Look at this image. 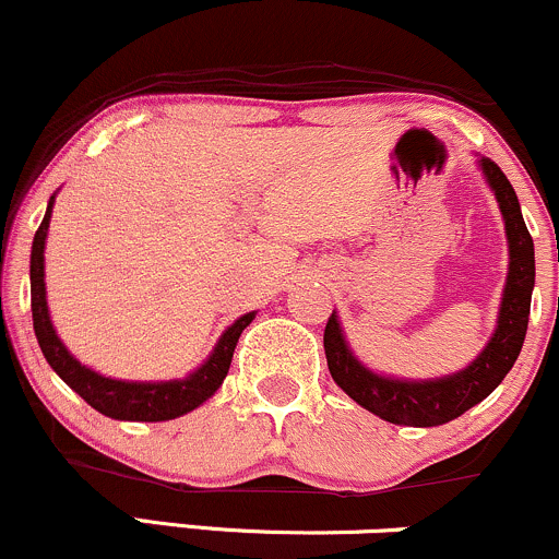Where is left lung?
<instances>
[{
	"label": "left lung",
	"instance_id": "1",
	"mask_svg": "<svg viewBox=\"0 0 559 559\" xmlns=\"http://www.w3.org/2000/svg\"><path fill=\"white\" fill-rule=\"evenodd\" d=\"M480 167L486 171L490 188H493L501 214H504L509 275L499 310V326H496V334L490 336L486 349L477 355L475 364H469L467 369L453 373V377L435 379V382H401V379L377 377L353 358L334 312L326 321L323 349H326L329 371L334 382L355 403H360L371 414L382 416L384 421H392V425L438 427L456 419L499 388L501 379L507 377L518 360L520 349H523L525 331H528L533 281H536L533 238L525 228L514 188L509 186L499 164L490 162V158H480Z\"/></svg>",
	"mask_w": 559,
	"mask_h": 559
}]
</instances>
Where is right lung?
Here are the masks:
<instances>
[{"mask_svg": "<svg viewBox=\"0 0 559 559\" xmlns=\"http://www.w3.org/2000/svg\"><path fill=\"white\" fill-rule=\"evenodd\" d=\"M55 199V195H52ZM52 199L47 204L45 219H41L39 230L34 236V247H31V316H34V334L39 340L41 353H45L47 364L52 366L55 373L63 379L69 388L82 395L92 408L110 419L124 421H167L175 416L188 414L195 406L212 397L217 392L223 379L228 377L233 349H236L238 336L249 326L254 312L238 318L233 326L219 336L217 347L210 355L199 371L190 373L188 379H175V382H119V379L100 377V373L90 371L87 366L79 364L76 358L63 347V342L55 334L50 323V312H47L45 299V238L50 228Z\"/></svg>", "mask_w": 559, "mask_h": 559, "instance_id": "obj_1", "label": "right lung"}]
</instances>
